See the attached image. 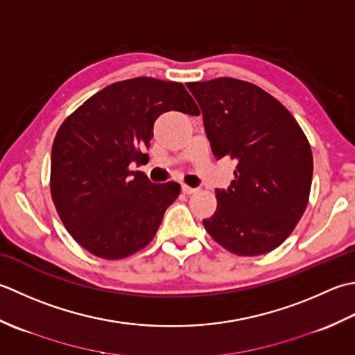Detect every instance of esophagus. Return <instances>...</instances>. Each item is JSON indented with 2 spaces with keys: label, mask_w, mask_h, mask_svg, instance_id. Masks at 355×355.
Segmentation results:
<instances>
[{
  "label": "esophagus",
  "mask_w": 355,
  "mask_h": 355,
  "mask_svg": "<svg viewBox=\"0 0 355 355\" xmlns=\"http://www.w3.org/2000/svg\"><path fill=\"white\" fill-rule=\"evenodd\" d=\"M182 193H184V194H194V193H198V188L188 187V185H182Z\"/></svg>",
  "instance_id": "obj_1"
}]
</instances>
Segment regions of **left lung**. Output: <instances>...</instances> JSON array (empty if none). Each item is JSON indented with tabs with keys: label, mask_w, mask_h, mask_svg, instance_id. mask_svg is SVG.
Segmentation results:
<instances>
[{
	"label": "left lung",
	"mask_w": 355,
	"mask_h": 355,
	"mask_svg": "<svg viewBox=\"0 0 355 355\" xmlns=\"http://www.w3.org/2000/svg\"><path fill=\"white\" fill-rule=\"evenodd\" d=\"M216 159L236 161L228 190L204 227L237 256L276 250L305 213L313 151L297 121L260 87L234 78L188 83Z\"/></svg>",
	"instance_id": "left-lung-1"
}]
</instances>
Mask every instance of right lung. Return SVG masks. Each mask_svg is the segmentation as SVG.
Returning <instances> with one entry per match:
<instances>
[{"label":"right lung","mask_w":355,"mask_h":355,"mask_svg":"<svg viewBox=\"0 0 355 355\" xmlns=\"http://www.w3.org/2000/svg\"><path fill=\"white\" fill-rule=\"evenodd\" d=\"M173 110L199 114L180 83L141 76L107 85L58 130L50 193L64 227L93 256L119 260L146 248L178 199V182L130 170L147 157L155 121Z\"/></svg>","instance_id":"right-lung-1"}]
</instances>
